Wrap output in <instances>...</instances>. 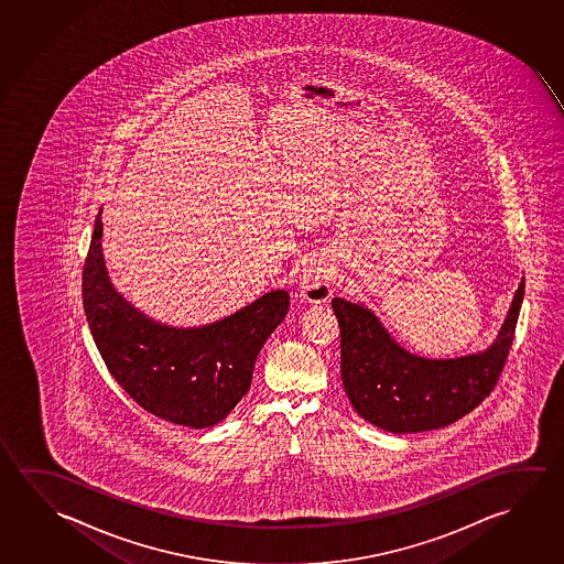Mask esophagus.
<instances>
[{"label":"esophagus","instance_id":"1","mask_svg":"<svg viewBox=\"0 0 564 564\" xmlns=\"http://www.w3.org/2000/svg\"><path fill=\"white\" fill-rule=\"evenodd\" d=\"M334 275L323 263H311L301 273V295L311 303H324L333 295Z\"/></svg>","mask_w":564,"mask_h":564}]
</instances>
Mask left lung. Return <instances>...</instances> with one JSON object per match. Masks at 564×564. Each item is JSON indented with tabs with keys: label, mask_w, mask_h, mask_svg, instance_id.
Listing matches in <instances>:
<instances>
[{
	"label": "left lung",
	"mask_w": 564,
	"mask_h": 564,
	"mask_svg": "<svg viewBox=\"0 0 564 564\" xmlns=\"http://www.w3.org/2000/svg\"><path fill=\"white\" fill-rule=\"evenodd\" d=\"M521 281L498 338L481 354L425 360L403 350L376 314L334 299L340 326L341 383L358 415L389 433H421L468 415L496 388L516 338Z\"/></svg>",
	"instance_id": "1"
}]
</instances>
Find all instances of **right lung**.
<instances>
[{"instance_id":"obj_1","label":"right lung","mask_w":564,"mask_h":564,"mask_svg":"<svg viewBox=\"0 0 564 564\" xmlns=\"http://www.w3.org/2000/svg\"><path fill=\"white\" fill-rule=\"evenodd\" d=\"M100 214L84 261L83 301L106 368L151 415L193 429L220 423L248 393L259 350L289 311V293L271 291L203 328L153 323L111 286Z\"/></svg>"}]
</instances>
